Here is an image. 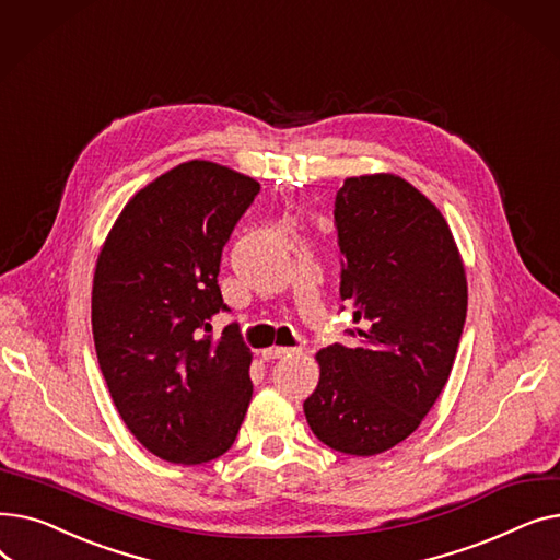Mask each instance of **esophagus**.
Instances as JSON below:
<instances>
[{
    "mask_svg": "<svg viewBox=\"0 0 560 560\" xmlns=\"http://www.w3.org/2000/svg\"><path fill=\"white\" fill-rule=\"evenodd\" d=\"M295 347H279V345H275V347H268V349H262L260 354H262V359L265 361H270V359H283V357H290V354H295Z\"/></svg>",
    "mask_w": 560,
    "mask_h": 560,
    "instance_id": "1",
    "label": "esophagus"
}]
</instances>
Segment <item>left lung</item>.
<instances>
[{"mask_svg": "<svg viewBox=\"0 0 560 560\" xmlns=\"http://www.w3.org/2000/svg\"><path fill=\"white\" fill-rule=\"evenodd\" d=\"M340 298L359 347L329 345L304 401L336 452L374 456L413 433L443 393L467 313L465 265L438 206L397 174L349 176L336 195Z\"/></svg>", "mask_w": 560, "mask_h": 560, "instance_id": "obj_1", "label": "left lung"}]
</instances>
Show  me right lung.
Listing matches in <instances>:
<instances>
[{
  "instance_id": "obj_1",
  "label": "right lung",
  "mask_w": 560,
  "mask_h": 560,
  "mask_svg": "<svg viewBox=\"0 0 560 560\" xmlns=\"http://www.w3.org/2000/svg\"><path fill=\"white\" fill-rule=\"evenodd\" d=\"M247 174L188 161L138 190L102 245L93 338L117 413L167 463L222 456L252 399V351L238 325L220 338L222 247L258 195Z\"/></svg>"
}]
</instances>
